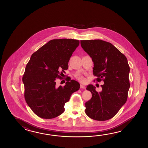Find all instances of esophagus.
<instances>
[{"label": "esophagus", "instance_id": "1", "mask_svg": "<svg viewBox=\"0 0 148 148\" xmlns=\"http://www.w3.org/2000/svg\"><path fill=\"white\" fill-rule=\"evenodd\" d=\"M80 88H82V89H86V87L84 85H80Z\"/></svg>", "mask_w": 148, "mask_h": 148}]
</instances>
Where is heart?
Wrapping results in <instances>:
<instances>
[{"label": "heart", "instance_id": "b5f03b06", "mask_svg": "<svg viewBox=\"0 0 148 148\" xmlns=\"http://www.w3.org/2000/svg\"><path fill=\"white\" fill-rule=\"evenodd\" d=\"M77 78L81 82H84L85 80V78H84V77L82 75H81L80 74H78L77 75H76Z\"/></svg>", "mask_w": 148, "mask_h": 148}]
</instances>
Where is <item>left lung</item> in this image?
<instances>
[{
  "label": "left lung",
  "instance_id": "left-lung-1",
  "mask_svg": "<svg viewBox=\"0 0 148 148\" xmlns=\"http://www.w3.org/2000/svg\"><path fill=\"white\" fill-rule=\"evenodd\" d=\"M80 44L94 62L93 75L97 77L96 81L104 82L99 92L96 91L93 85L87 86L86 89L91 92L92 97L85 103V113L93 120H110L127 99L130 87L127 60L110 42L91 40H82Z\"/></svg>",
  "mask_w": 148,
  "mask_h": 148
}]
</instances>
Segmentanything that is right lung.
<instances>
[{"label": "right lung", "instance_id": "obj_1", "mask_svg": "<svg viewBox=\"0 0 148 148\" xmlns=\"http://www.w3.org/2000/svg\"><path fill=\"white\" fill-rule=\"evenodd\" d=\"M79 45L73 39H54L32 55L23 77L25 101L32 111L42 119H51L64 111V106L73 92L78 90V82L68 77L64 86H56V79L68 68L73 52Z\"/></svg>", "mask_w": 148, "mask_h": 148}]
</instances>
